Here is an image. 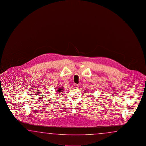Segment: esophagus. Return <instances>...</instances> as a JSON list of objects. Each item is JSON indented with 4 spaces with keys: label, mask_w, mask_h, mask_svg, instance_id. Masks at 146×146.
<instances>
[{
    "label": "esophagus",
    "mask_w": 146,
    "mask_h": 146,
    "mask_svg": "<svg viewBox=\"0 0 146 146\" xmlns=\"http://www.w3.org/2000/svg\"><path fill=\"white\" fill-rule=\"evenodd\" d=\"M74 88H78V87H79V85L77 84H74Z\"/></svg>",
    "instance_id": "obj_1"
}]
</instances>
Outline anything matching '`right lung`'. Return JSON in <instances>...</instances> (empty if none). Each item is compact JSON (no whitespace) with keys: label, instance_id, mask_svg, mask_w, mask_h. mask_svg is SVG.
I'll use <instances>...</instances> for the list:
<instances>
[{"label":"right lung","instance_id":"1","mask_svg":"<svg viewBox=\"0 0 146 146\" xmlns=\"http://www.w3.org/2000/svg\"><path fill=\"white\" fill-rule=\"evenodd\" d=\"M63 90H64L63 87H59V88H58L57 91L58 92H62V91Z\"/></svg>","mask_w":146,"mask_h":146}]
</instances>
